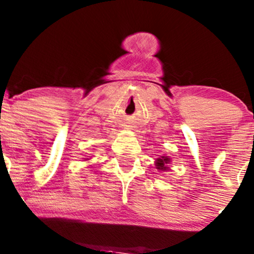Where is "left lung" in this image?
I'll return each instance as SVG.
<instances>
[{
  "instance_id": "1",
  "label": "left lung",
  "mask_w": 254,
  "mask_h": 254,
  "mask_svg": "<svg viewBox=\"0 0 254 254\" xmlns=\"http://www.w3.org/2000/svg\"><path fill=\"white\" fill-rule=\"evenodd\" d=\"M170 161H171V159L169 157H160L155 160V166H157V169L160 170V171H169L168 164Z\"/></svg>"
}]
</instances>
